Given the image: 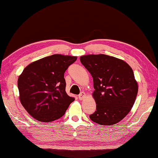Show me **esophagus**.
Listing matches in <instances>:
<instances>
[{
    "instance_id": "esophagus-1",
    "label": "esophagus",
    "mask_w": 158,
    "mask_h": 158,
    "mask_svg": "<svg viewBox=\"0 0 158 158\" xmlns=\"http://www.w3.org/2000/svg\"><path fill=\"white\" fill-rule=\"evenodd\" d=\"M85 97H86V94L85 92H81L78 96V98L80 100H82V99H84Z\"/></svg>"
}]
</instances>
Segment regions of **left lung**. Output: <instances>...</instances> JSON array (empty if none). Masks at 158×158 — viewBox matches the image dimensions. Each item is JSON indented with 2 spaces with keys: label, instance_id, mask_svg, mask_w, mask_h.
Returning <instances> with one entry per match:
<instances>
[{
  "label": "left lung",
  "instance_id": "left-lung-1",
  "mask_svg": "<svg viewBox=\"0 0 158 158\" xmlns=\"http://www.w3.org/2000/svg\"><path fill=\"white\" fill-rule=\"evenodd\" d=\"M81 62L93 77L92 96L96 110L89 116L94 122L112 126L131 111L138 92L132 68L123 60L104 54L86 55Z\"/></svg>",
  "mask_w": 158,
  "mask_h": 158
}]
</instances>
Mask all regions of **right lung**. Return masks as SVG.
Returning <instances> with one entry per match:
<instances>
[{
    "mask_svg": "<svg viewBox=\"0 0 158 158\" xmlns=\"http://www.w3.org/2000/svg\"><path fill=\"white\" fill-rule=\"evenodd\" d=\"M76 56L55 54L27 65L19 76V100L30 116L41 122L57 120L75 98L65 91L64 72Z\"/></svg>",
    "mask_w": 158,
    "mask_h": 158,
    "instance_id": "right-lung-1",
    "label": "right lung"
}]
</instances>
